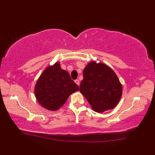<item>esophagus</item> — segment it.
Returning <instances> with one entry per match:
<instances>
[{
    "mask_svg": "<svg viewBox=\"0 0 155 155\" xmlns=\"http://www.w3.org/2000/svg\"><path fill=\"white\" fill-rule=\"evenodd\" d=\"M74 82H75V83L77 84V85H79V84H80V81H79V80L77 79V80H75V81H74Z\"/></svg>",
    "mask_w": 155,
    "mask_h": 155,
    "instance_id": "obj_1",
    "label": "esophagus"
}]
</instances>
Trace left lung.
Here are the masks:
<instances>
[{
	"instance_id": "8db88e82",
	"label": "left lung",
	"mask_w": 155,
	"mask_h": 155,
	"mask_svg": "<svg viewBox=\"0 0 155 155\" xmlns=\"http://www.w3.org/2000/svg\"><path fill=\"white\" fill-rule=\"evenodd\" d=\"M80 91L95 112L103 113L117 106L123 87L113 69L102 62L92 61L84 68Z\"/></svg>"
}]
</instances>
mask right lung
<instances>
[{"instance_id": "add662e5", "label": "right lung", "mask_w": 155, "mask_h": 155, "mask_svg": "<svg viewBox=\"0 0 155 155\" xmlns=\"http://www.w3.org/2000/svg\"><path fill=\"white\" fill-rule=\"evenodd\" d=\"M79 90L67 71L62 70L59 62L47 67L38 78L35 87L36 98L42 107L57 110L69 96Z\"/></svg>"}]
</instances>
